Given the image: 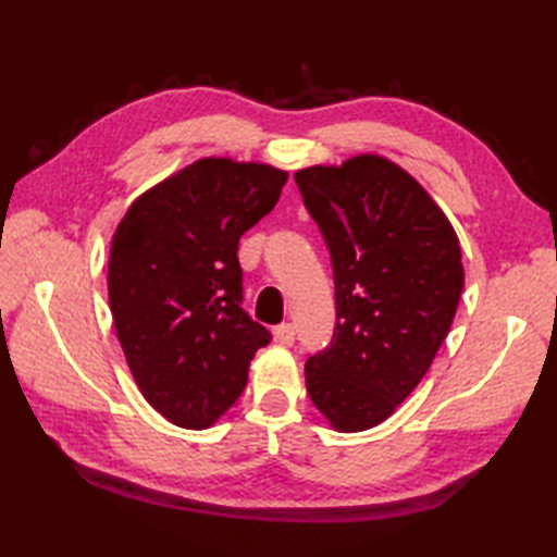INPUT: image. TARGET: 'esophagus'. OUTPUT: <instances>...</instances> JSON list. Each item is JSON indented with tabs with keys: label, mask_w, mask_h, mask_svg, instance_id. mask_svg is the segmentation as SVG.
<instances>
[{
	"label": "esophagus",
	"mask_w": 557,
	"mask_h": 557,
	"mask_svg": "<svg viewBox=\"0 0 557 557\" xmlns=\"http://www.w3.org/2000/svg\"><path fill=\"white\" fill-rule=\"evenodd\" d=\"M272 335H275V342L282 347H292L294 339H297V330H294L292 323H282L275 330H272Z\"/></svg>",
	"instance_id": "34e87169"
}]
</instances>
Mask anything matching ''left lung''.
Returning a JSON list of instances; mask_svg holds the SVG:
<instances>
[{
    "mask_svg": "<svg viewBox=\"0 0 557 557\" xmlns=\"http://www.w3.org/2000/svg\"><path fill=\"white\" fill-rule=\"evenodd\" d=\"M335 275L330 345L306 389L337 431L385 421L431 369L453 325L465 268L453 224L397 164L375 156L294 174Z\"/></svg>",
    "mask_w": 557,
    "mask_h": 557,
    "instance_id": "1",
    "label": "left lung"
}]
</instances>
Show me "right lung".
I'll use <instances>...</instances> for the list:
<instances>
[{
  "label": "right lung",
  "mask_w": 557,
  "mask_h": 557,
  "mask_svg": "<svg viewBox=\"0 0 557 557\" xmlns=\"http://www.w3.org/2000/svg\"><path fill=\"white\" fill-rule=\"evenodd\" d=\"M287 172L200 160L128 208L110 251V309L140 393L182 429H206L248 381L270 330L242 309L239 239L275 208Z\"/></svg>",
  "instance_id": "1"
}]
</instances>
